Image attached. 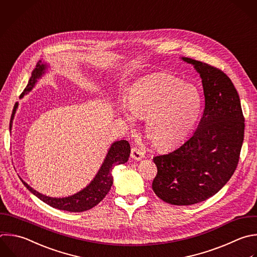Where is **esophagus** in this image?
<instances>
[{"label":"esophagus","mask_w":257,"mask_h":257,"mask_svg":"<svg viewBox=\"0 0 257 257\" xmlns=\"http://www.w3.org/2000/svg\"><path fill=\"white\" fill-rule=\"evenodd\" d=\"M144 152L139 148V147H137V146H133V148H132V153H131V156H132V158L133 159H135V160H142L143 158H144Z\"/></svg>","instance_id":"1"}]
</instances>
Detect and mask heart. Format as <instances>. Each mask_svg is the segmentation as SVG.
I'll return each mask as SVG.
<instances>
[{"instance_id":"heart-1","label":"heart","mask_w":257,"mask_h":257,"mask_svg":"<svg viewBox=\"0 0 257 257\" xmlns=\"http://www.w3.org/2000/svg\"><path fill=\"white\" fill-rule=\"evenodd\" d=\"M126 121L134 116L146 119L145 135L160 151L183 144L191 135L202 109L200 91L191 84L166 74H158L135 85L128 98L120 101Z\"/></svg>"}]
</instances>
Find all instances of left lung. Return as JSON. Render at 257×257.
Instances as JSON below:
<instances>
[{
  "instance_id": "8db88e82",
  "label": "left lung",
  "mask_w": 257,
  "mask_h": 257,
  "mask_svg": "<svg viewBox=\"0 0 257 257\" xmlns=\"http://www.w3.org/2000/svg\"><path fill=\"white\" fill-rule=\"evenodd\" d=\"M200 73L205 107L194 135L175 151L154 158L152 188L172 205H192L215 195L235 172L244 139V116L231 79L219 68L182 57Z\"/></svg>"
}]
</instances>
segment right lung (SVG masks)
Returning <instances> with one entry per match:
<instances>
[{"label":"right lung","instance_id":"1","mask_svg":"<svg viewBox=\"0 0 257 257\" xmlns=\"http://www.w3.org/2000/svg\"><path fill=\"white\" fill-rule=\"evenodd\" d=\"M44 70H45V65L41 64V61H39L36 65V68L32 71V76L28 82V85L22 92L21 97H23L26 92L30 91L33 88V86L37 82V79L41 77L42 74L44 73ZM17 106H18V103H16V107L13 109V112H12V116L10 120V130L12 127V122H13V118H14V114ZM130 154H131V146L127 141L121 140L113 143L106 155V158L101 168L99 169L93 181H91V183L82 191L70 197H66V198L47 197L45 195L38 193L34 189H32L23 180L22 182L31 193H33L36 197H38L40 200H42L43 202H45L46 204L50 205L53 208L69 211V212H83L96 206L107 195L113 183V178L111 175L112 169L117 165L126 163L128 160Z\"/></svg>","mask_w":257,"mask_h":257}]
</instances>
